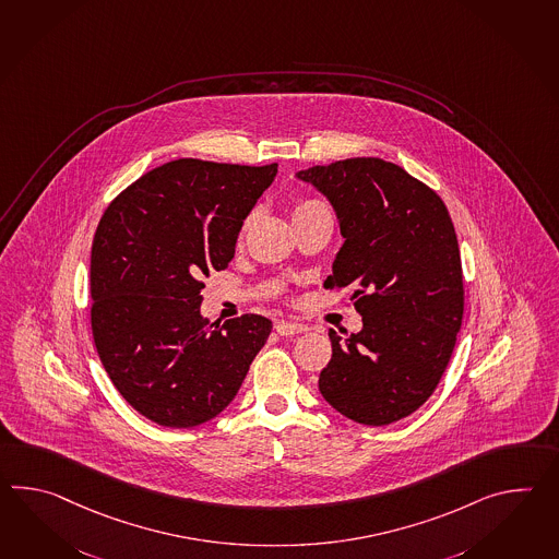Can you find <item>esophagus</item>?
Segmentation results:
<instances>
[{"label": "esophagus", "instance_id": "esophagus-1", "mask_svg": "<svg viewBox=\"0 0 559 559\" xmlns=\"http://www.w3.org/2000/svg\"><path fill=\"white\" fill-rule=\"evenodd\" d=\"M274 331L283 336L298 335V333H307L309 326L307 324L290 323V321H278V323L274 324Z\"/></svg>", "mask_w": 559, "mask_h": 559}]
</instances>
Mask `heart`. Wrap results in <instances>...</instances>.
Instances as JSON below:
<instances>
[{"mask_svg":"<svg viewBox=\"0 0 559 559\" xmlns=\"http://www.w3.org/2000/svg\"><path fill=\"white\" fill-rule=\"evenodd\" d=\"M319 206H323V204H319V202H312V200H305V202L297 204V209H295L293 214H298V212L312 211V209H319Z\"/></svg>","mask_w":559,"mask_h":559,"instance_id":"1","label":"heart"}]
</instances>
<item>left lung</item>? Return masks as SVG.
<instances>
[{"mask_svg": "<svg viewBox=\"0 0 559 559\" xmlns=\"http://www.w3.org/2000/svg\"><path fill=\"white\" fill-rule=\"evenodd\" d=\"M336 214L343 247L326 288H355L359 333L331 331L319 377L350 421L383 427L419 409L445 371L463 319L460 245L443 200L401 166L348 158L297 173Z\"/></svg>", "mask_w": 559, "mask_h": 559, "instance_id": "1", "label": "left lung"}]
</instances>
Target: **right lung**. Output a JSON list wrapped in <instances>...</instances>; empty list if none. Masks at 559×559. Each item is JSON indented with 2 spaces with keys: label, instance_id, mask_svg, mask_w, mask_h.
<instances>
[{
  "label": "right lung",
  "instance_id": "add662e5",
  "mask_svg": "<svg viewBox=\"0 0 559 559\" xmlns=\"http://www.w3.org/2000/svg\"><path fill=\"white\" fill-rule=\"evenodd\" d=\"M276 164L168 162L104 212L92 245V333L120 395L162 427L211 421L236 397L273 323L223 326L200 312L202 278L235 259L236 238Z\"/></svg>",
  "mask_w": 559,
  "mask_h": 559
}]
</instances>
